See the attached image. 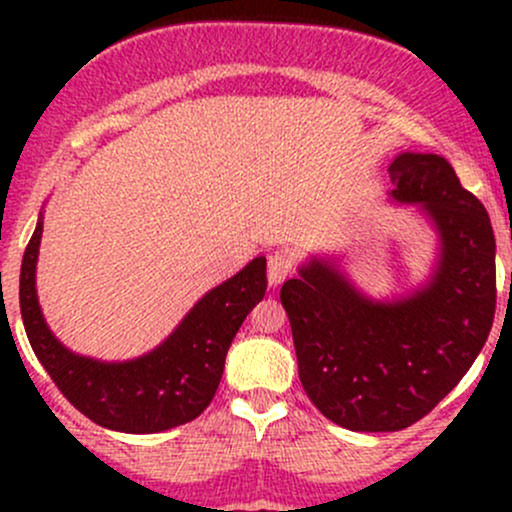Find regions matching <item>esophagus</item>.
Segmentation results:
<instances>
[{"label":"esophagus","instance_id":"esophagus-1","mask_svg":"<svg viewBox=\"0 0 512 512\" xmlns=\"http://www.w3.org/2000/svg\"><path fill=\"white\" fill-rule=\"evenodd\" d=\"M293 272H296V260L291 257V252L281 250V252H274V255H269V267H267L269 284L272 286L284 284Z\"/></svg>","mask_w":512,"mask_h":512}]
</instances>
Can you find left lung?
<instances>
[{"label":"left lung","mask_w":512,"mask_h":512,"mask_svg":"<svg viewBox=\"0 0 512 512\" xmlns=\"http://www.w3.org/2000/svg\"><path fill=\"white\" fill-rule=\"evenodd\" d=\"M397 202H419L440 233L431 284L373 303L330 264L313 260L281 286L305 395L349 431H402L472 368L496 313V238L484 204L443 156L402 154Z\"/></svg>","instance_id":"left-lung-1"}]
</instances>
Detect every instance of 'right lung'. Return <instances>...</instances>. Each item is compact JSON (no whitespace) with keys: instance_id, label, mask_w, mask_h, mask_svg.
Here are the masks:
<instances>
[{"instance_id":"add662e5","label":"right lung","mask_w":512,"mask_h":512,"mask_svg":"<svg viewBox=\"0 0 512 512\" xmlns=\"http://www.w3.org/2000/svg\"><path fill=\"white\" fill-rule=\"evenodd\" d=\"M43 221L28 240L19 301L28 342L52 383L98 426L125 433H158L197 419L216 395L228 346L267 291V260L257 257L187 313L180 327L137 361L101 363L76 356L52 337L35 298Z\"/></svg>"}]
</instances>
